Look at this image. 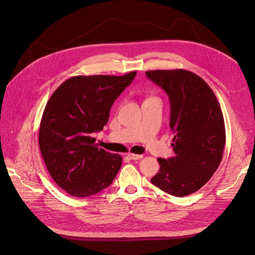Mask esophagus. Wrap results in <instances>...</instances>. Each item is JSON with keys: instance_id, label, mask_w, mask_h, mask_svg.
<instances>
[{"instance_id": "esophagus-1", "label": "esophagus", "mask_w": 255, "mask_h": 255, "mask_svg": "<svg viewBox=\"0 0 255 255\" xmlns=\"http://www.w3.org/2000/svg\"><path fill=\"white\" fill-rule=\"evenodd\" d=\"M128 156L129 157L130 160H134V161L140 160V159H142V157H143L142 154H135V153H131V152H129V153L128 154Z\"/></svg>"}]
</instances>
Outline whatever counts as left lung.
Masks as SVG:
<instances>
[{
    "mask_svg": "<svg viewBox=\"0 0 255 255\" xmlns=\"http://www.w3.org/2000/svg\"><path fill=\"white\" fill-rule=\"evenodd\" d=\"M146 76L162 87L171 107L174 156L161 159L151 183L183 197L198 191L219 167L225 146V125L215 93L199 76L186 69L149 70Z\"/></svg>",
    "mask_w": 255,
    "mask_h": 255,
    "instance_id": "left-lung-1",
    "label": "left lung"
}]
</instances>
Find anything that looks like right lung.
<instances>
[{"instance_id": "obj_1", "label": "right lung", "mask_w": 255, "mask_h": 255, "mask_svg": "<svg viewBox=\"0 0 255 255\" xmlns=\"http://www.w3.org/2000/svg\"><path fill=\"white\" fill-rule=\"evenodd\" d=\"M136 75L76 76L48 100L40 121L39 148L48 173L69 195H94L118 173L123 157L99 148L91 135L107 125L113 103Z\"/></svg>"}]
</instances>
